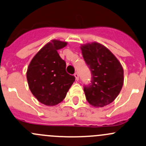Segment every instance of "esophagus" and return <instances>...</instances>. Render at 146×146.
I'll list each match as a JSON object with an SVG mask.
<instances>
[{
	"label": "esophagus",
	"mask_w": 146,
	"mask_h": 146,
	"mask_svg": "<svg viewBox=\"0 0 146 146\" xmlns=\"http://www.w3.org/2000/svg\"><path fill=\"white\" fill-rule=\"evenodd\" d=\"M74 76H75V77H76V79L77 80H79V75H78V73H75Z\"/></svg>",
	"instance_id": "obj_1"
}]
</instances>
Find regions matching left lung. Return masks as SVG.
Returning a JSON list of instances; mask_svg holds the SVG:
<instances>
[{
	"mask_svg": "<svg viewBox=\"0 0 146 146\" xmlns=\"http://www.w3.org/2000/svg\"><path fill=\"white\" fill-rule=\"evenodd\" d=\"M80 48L92 74L91 83L84 86L86 99L96 108L108 105L122 90L123 68L114 54L100 43L92 42Z\"/></svg>",
	"mask_w": 146,
	"mask_h": 146,
	"instance_id": "1",
	"label": "left lung"
}]
</instances>
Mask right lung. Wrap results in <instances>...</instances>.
<instances>
[{
    "label": "right lung",
    "instance_id": "right-lung-1",
    "mask_svg": "<svg viewBox=\"0 0 146 146\" xmlns=\"http://www.w3.org/2000/svg\"><path fill=\"white\" fill-rule=\"evenodd\" d=\"M66 42L53 40L32 59L27 69L29 87L33 96L46 106L61 103L75 81V77L66 71L65 61L57 52Z\"/></svg>",
    "mask_w": 146,
    "mask_h": 146
}]
</instances>
